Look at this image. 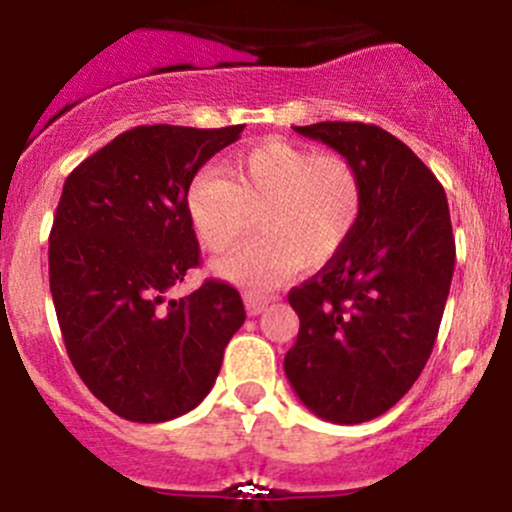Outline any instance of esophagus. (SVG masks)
I'll use <instances>...</instances> for the list:
<instances>
[{
	"instance_id": "1",
	"label": "esophagus",
	"mask_w": 512,
	"mask_h": 512,
	"mask_svg": "<svg viewBox=\"0 0 512 512\" xmlns=\"http://www.w3.org/2000/svg\"><path fill=\"white\" fill-rule=\"evenodd\" d=\"M244 303H246V311H249V316H258V313L268 306V298L258 296V293H246Z\"/></svg>"
}]
</instances>
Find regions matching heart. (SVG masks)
Returning a JSON list of instances; mask_svg holds the SVG:
<instances>
[{
  "label": "heart",
  "instance_id": "1",
  "mask_svg": "<svg viewBox=\"0 0 512 512\" xmlns=\"http://www.w3.org/2000/svg\"><path fill=\"white\" fill-rule=\"evenodd\" d=\"M186 214L211 254H224L254 229L246 249L214 271L249 288H268L298 268H318L341 254L363 214V176L343 154L283 139L239 151L226 169L199 171L186 189Z\"/></svg>",
  "mask_w": 512,
  "mask_h": 512
}]
</instances>
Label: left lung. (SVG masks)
Returning a JSON list of instances; mask_svg holds the SVG:
<instances>
[{
    "label": "left lung",
    "instance_id": "1",
    "mask_svg": "<svg viewBox=\"0 0 512 512\" xmlns=\"http://www.w3.org/2000/svg\"><path fill=\"white\" fill-rule=\"evenodd\" d=\"M293 129L348 156L363 176L356 234L288 293L301 328L283 358L308 411L353 426L396 406L426 368L455 266L448 199L433 171L381 126Z\"/></svg>",
    "mask_w": 512,
    "mask_h": 512
}]
</instances>
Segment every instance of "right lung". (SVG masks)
<instances>
[{
	"mask_svg": "<svg viewBox=\"0 0 512 512\" xmlns=\"http://www.w3.org/2000/svg\"><path fill=\"white\" fill-rule=\"evenodd\" d=\"M241 131L136 126L64 181L49 234L59 328L86 388L126 421L164 423L199 406L246 321L226 281L166 296L199 266L186 189Z\"/></svg>",
	"mask_w": 512,
	"mask_h": 512,
	"instance_id": "right-lung-1",
	"label": "right lung"
}]
</instances>
